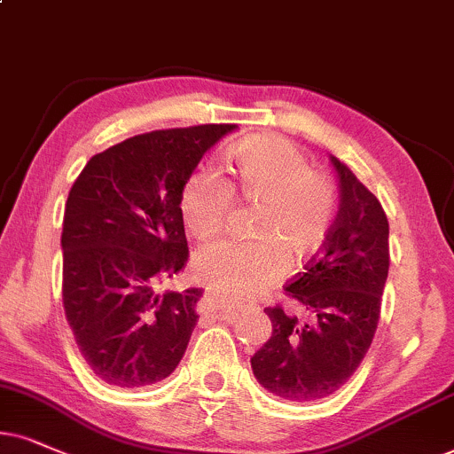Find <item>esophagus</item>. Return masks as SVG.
<instances>
[{"mask_svg": "<svg viewBox=\"0 0 454 454\" xmlns=\"http://www.w3.org/2000/svg\"><path fill=\"white\" fill-rule=\"evenodd\" d=\"M205 300H209V301H214V295H211V294H205ZM234 314H237V312H234Z\"/></svg>", "mask_w": 454, "mask_h": 454, "instance_id": "obj_1", "label": "esophagus"}]
</instances>
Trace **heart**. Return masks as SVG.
Returning <instances> with one entry per match:
<instances>
[{
  "instance_id": "obj_1",
  "label": "heart",
  "mask_w": 454,
  "mask_h": 454,
  "mask_svg": "<svg viewBox=\"0 0 454 454\" xmlns=\"http://www.w3.org/2000/svg\"><path fill=\"white\" fill-rule=\"evenodd\" d=\"M232 159L243 199L262 203L255 217L260 239L211 240L197 251L194 268L226 300L243 301L285 277L286 249L301 260L323 247L335 223L337 194L329 177L314 171L286 137H247ZM234 205V184L214 163L194 169L182 188V215L199 239L220 232Z\"/></svg>"
}]
</instances>
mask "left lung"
<instances>
[{
    "label": "left lung",
    "mask_w": 454,
    "mask_h": 454,
    "mask_svg": "<svg viewBox=\"0 0 454 454\" xmlns=\"http://www.w3.org/2000/svg\"><path fill=\"white\" fill-rule=\"evenodd\" d=\"M341 205L317 255L286 283L283 303L263 312L272 335L251 366L268 392L294 403H312L337 392L363 363L381 314L389 270V223L380 199L340 159Z\"/></svg>",
    "instance_id": "obj_1"
}]
</instances>
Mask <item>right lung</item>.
<instances>
[{
    "label": "right lung",
    "mask_w": 454,
    "mask_h": 454,
    "mask_svg": "<svg viewBox=\"0 0 454 454\" xmlns=\"http://www.w3.org/2000/svg\"><path fill=\"white\" fill-rule=\"evenodd\" d=\"M231 123L157 129L94 154L62 222V306L98 380L145 387L169 377L197 326L200 289L159 286L188 263L182 188Z\"/></svg>",
    "instance_id": "1"
}]
</instances>
